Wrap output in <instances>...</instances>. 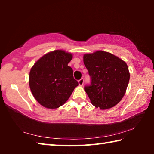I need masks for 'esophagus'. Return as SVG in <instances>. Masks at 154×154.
<instances>
[{"mask_svg":"<svg viewBox=\"0 0 154 154\" xmlns=\"http://www.w3.org/2000/svg\"><path fill=\"white\" fill-rule=\"evenodd\" d=\"M78 82H79V85L80 86H82L83 85V82H84V79H83V78H82V79H80L79 81H78Z\"/></svg>","mask_w":154,"mask_h":154,"instance_id":"1","label":"esophagus"}]
</instances>
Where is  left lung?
<instances>
[{
  "label": "left lung",
  "mask_w": 154,
  "mask_h": 154,
  "mask_svg": "<svg viewBox=\"0 0 154 154\" xmlns=\"http://www.w3.org/2000/svg\"><path fill=\"white\" fill-rule=\"evenodd\" d=\"M90 77L84 90L92 105L100 109L116 105L123 98L130 79L126 62L109 52L97 51L83 56Z\"/></svg>",
  "instance_id": "1"
}]
</instances>
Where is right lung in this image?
Here are the masks:
<instances>
[{"instance_id": "right-lung-1", "label": "right lung", "mask_w": 154, "mask_h": 154, "mask_svg": "<svg viewBox=\"0 0 154 154\" xmlns=\"http://www.w3.org/2000/svg\"><path fill=\"white\" fill-rule=\"evenodd\" d=\"M72 54L55 50L45 54L31 68L29 85L34 97L41 105L56 109L66 102L79 83L68 64Z\"/></svg>"}]
</instances>
